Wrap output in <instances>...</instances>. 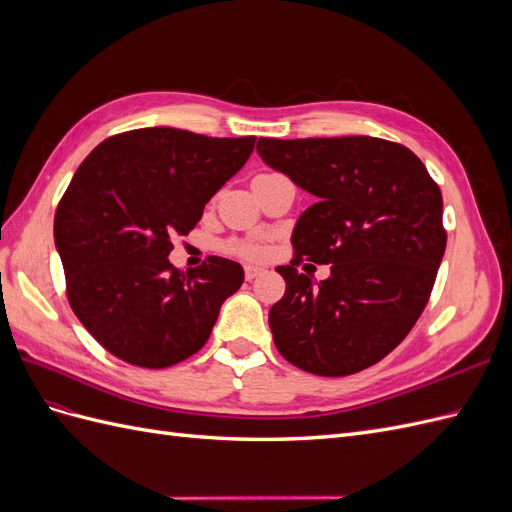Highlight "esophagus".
<instances>
[{
  "label": "esophagus",
  "mask_w": 512,
  "mask_h": 512,
  "mask_svg": "<svg viewBox=\"0 0 512 512\" xmlns=\"http://www.w3.org/2000/svg\"><path fill=\"white\" fill-rule=\"evenodd\" d=\"M262 273H265V271H262L260 267H252V265H247V267H245V280H247V282H252V280H256L258 275H262Z\"/></svg>",
  "instance_id": "esophagus-1"
}]
</instances>
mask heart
Segmentation results:
<instances>
[{
    "instance_id": "obj_1",
    "label": "heart",
    "mask_w": 512,
    "mask_h": 512,
    "mask_svg": "<svg viewBox=\"0 0 512 512\" xmlns=\"http://www.w3.org/2000/svg\"><path fill=\"white\" fill-rule=\"evenodd\" d=\"M228 250H230L232 254L243 256V258H254V260H258V258H265L267 245L260 243V241H235V243L228 245Z\"/></svg>"
}]
</instances>
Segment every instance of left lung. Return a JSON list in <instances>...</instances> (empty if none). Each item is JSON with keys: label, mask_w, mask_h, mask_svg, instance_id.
I'll use <instances>...</instances> for the list:
<instances>
[{"label": "left lung", "mask_w": 512, "mask_h": 512, "mask_svg": "<svg viewBox=\"0 0 512 512\" xmlns=\"http://www.w3.org/2000/svg\"><path fill=\"white\" fill-rule=\"evenodd\" d=\"M258 156L316 203L275 271L284 297L269 312L275 348L316 376H350L397 348L429 301L446 250L442 194L414 153L374 136L260 138ZM331 264L316 283L296 267Z\"/></svg>", "instance_id": "1"}]
</instances>
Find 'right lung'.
Wrapping results in <instances>:
<instances>
[{
    "label": "right lung",
    "mask_w": 512,
    "mask_h": 512,
    "mask_svg": "<svg viewBox=\"0 0 512 512\" xmlns=\"http://www.w3.org/2000/svg\"><path fill=\"white\" fill-rule=\"evenodd\" d=\"M254 141L141 128L106 138L74 173L55 211V245L72 312L117 359L162 369L205 346L243 267L209 256L183 273L168 254Z\"/></svg>",
    "instance_id": "obj_1"
}]
</instances>
